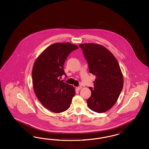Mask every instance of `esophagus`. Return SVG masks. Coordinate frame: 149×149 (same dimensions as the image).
I'll use <instances>...</instances> for the list:
<instances>
[{
  "label": "esophagus",
  "instance_id": "obj_1",
  "mask_svg": "<svg viewBox=\"0 0 149 149\" xmlns=\"http://www.w3.org/2000/svg\"><path fill=\"white\" fill-rule=\"evenodd\" d=\"M81 88H82L81 86H79V87H77V90H80Z\"/></svg>",
  "mask_w": 149,
  "mask_h": 149
}]
</instances>
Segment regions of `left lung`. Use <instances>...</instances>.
<instances>
[{"label": "left lung", "instance_id": "8db88e82", "mask_svg": "<svg viewBox=\"0 0 149 149\" xmlns=\"http://www.w3.org/2000/svg\"><path fill=\"white\" fill-rule=\"evenodd\" d=\"M90 73L96 77L87 103L96 113L106 112L117 102L123 86L122 72L117 59L104 46L96 44L79 45Z\"/></svg>", "mask_w": 149, "mask_h": 149}]
</instances>
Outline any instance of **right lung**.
<instances>
[{
    "instance_id": "1",
    "label": "right lung",
    "mask_w": 149,
    "mask_h": 149,
    "mask_svg": "<svg viewBox=\"0 0 149 149\" xmlns=\"http://www.w3.org/2000/svg\"><path fill=\"white\" fill-rule=\"evenodd\" d=\"M78 46L69 42L50 45L39 56L32 70L33 88L38 100L54 113L66 111L75 95L73 86L60 80L66 74L64 64L70 54Z\"/></svg>"
}]
</instances>
